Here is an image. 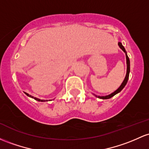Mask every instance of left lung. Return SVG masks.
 Listing matches in <instances>:
<instances>
[{"mask_svg":"<svg viewBox=\"0 0 149 149\" xmlns=\"http://www.w3.org/2000/svg\"><path fill=\"white\" fill-rule=\"evenodd\" d=\"M118 46L120 47V48L121 49H122L124 52H125V55H126V59H127V73H126V76H125V79H124L123 82L122 83V84H121V86H120V87L117 88V89L115 91H114L113 93H111V94L107 95H105V96H100V95H95V94H93L95 96V97H97L98 98H100V99H102V100H106V99L111 98V97L115 95L116 94L120 93L121 91H122V90L125 87V86L127 85V81H128L129 76H130V58H129L128 56H127V52H126L125 47H124V46L122 45V44L121 43V42H119Z\"/></svg>","mask_w":149,"mask_h":149,"instance_id":"left-lung-1","label":"left lung"}]
</instances>
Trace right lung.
Returning <instances> with one entry per match:
<instances>
[{"mask_svg":"<svg viewBox=\"0 0 149 149\" xmlns=\"http://www.w3.org/2000/svg\"><path fill=\"white\" fill-rule=\"evenodd\" d=\"M25 93L26 95H27V96H28V97H32V98H33V99H35V100H37V101H39V102H46V101H49V100H41V99H39V98H37V97H34V96H32V95H29L28 93Z\"/></svg>","mask_w":149,"mask_h":149,"instance_id":"1","label":"right lung"}]
</instances>
